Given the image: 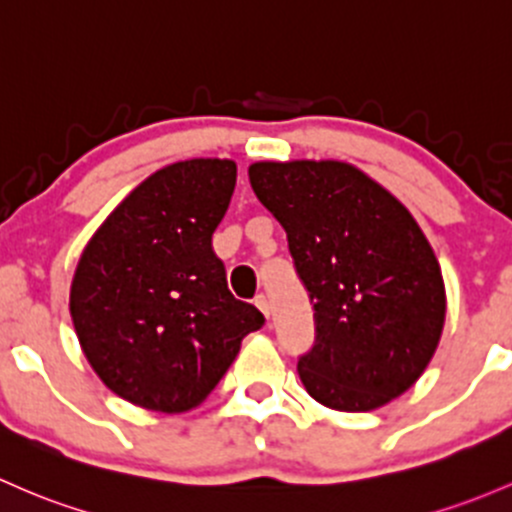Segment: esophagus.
Instances as JSON below:
<instances>
[{
	"mask_svg": "<svg viewBox=\"0 0 512 512\" xmlns=\"http://www.w3.org/2000/svg\"><path fill=\"white\" fill-rule=\"evenodd\" d=\"M255 306H257V309L262 311V314L267 316V319H270V314H272V306H270V299H267L265 294H257V297H255Z\"/></svg>",
	"mask_w": 512,
	"mask_h": 512,
	"instance_id": "obj_1",
	"label": "esophagus"
}]
</instances>
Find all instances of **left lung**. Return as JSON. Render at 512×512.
<instances>
[{
  "mask_svg": "<svg viewBox=\"0 0 512 512\" xmlns=\"http://www.w3.org/2000/svg\"><path fill=\"white\" fill-rule=\"evenodd\" d=\"M282 223L314 304L299 378L321 405L370 412L417 383L439 346L444 279L410 211L343 161H257L247 169Z\"/></svg>",
  "mask_w": 512,
  "mask_h": 512,
  "instance_id": "8db88e82",
  "label": "left lung"
}]
</instances>
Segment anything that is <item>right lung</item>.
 <instances>
[{"label": "right lung", "instance_id": "right-lung-1", "mask_svg": "<svg viewBox=\"0 0 512 512\" xmlns=\"http://www.w3.org/2000/svg\"><path fill=\"white\" fill-rule=\"evenodd\" d=\"M238 166L188 159L142 181L107 215L71 284L80 348L115 395L154 412L201 405L265 324L235 299L213 233Z\"/></svg>", "mask_w": 512, "mask_h": 512}]
</instances>
